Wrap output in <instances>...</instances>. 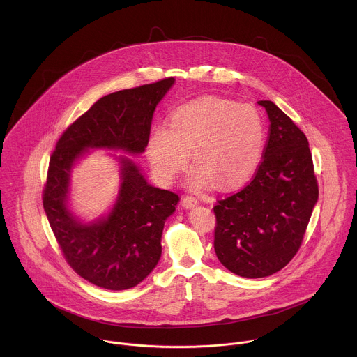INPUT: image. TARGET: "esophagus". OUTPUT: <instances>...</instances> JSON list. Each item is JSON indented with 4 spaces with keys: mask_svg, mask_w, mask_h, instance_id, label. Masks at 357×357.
Here are the masks:
<instances>
[{
    "mask_svg": "<svg viewBox=\"0 0 357 357\" xmlns=\"http://www.w3.org/2000/svg\"><path fill=\"white\" fill-rule=\"evenodd\" d=\"M197 204H199V200H197L196 197H193V196L186 195V196H183V199H182V206H183L185 208H192V207H195V206H197Z\"/></svg>",
    "mask_w": 357,
    "mask_h": 357,
    "instance_id": "obj_1",
    "label": "esophagus"
}]
</instances>
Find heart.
I'll return each mask as SVG.
<instances>
[{
	"label": "heart",
	"instance_id": "b5f03b06",
	"mask_svg": "<svg viewBox=\"0 0 357 357\" xmlns=\"http://www.w3.org/2000/svg\"><path fill=\"white\" fill-rule=\"evenodd\" d=\"M264 125L256 108L220 97H204L178 107L169 128H153L147 155L154 174L172 181L189 161L196 165L189 185L215 183L218 189L243 185L257 169L264 149Z\"/></svg>",
	"mask_w": 357,
	"mask_h": 357
}]
</instances>
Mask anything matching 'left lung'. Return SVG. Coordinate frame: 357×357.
I'll return each mask as SVG.
<instances>
[{"mask_svg":"<svg viewBox=\"0 0 357 357\" xmlns=\"http://www.w3.org/2000/svg\"><path fill=\"white\" fill-rule=\"evenodd\" d=\"M270 132L252 181L217 200L214 249L221 264L245 278L284 268L302 246L319 199L306 135L273 101H259Z\"/></svg>","mask_w":357,"mask_h":357,"instance_id":"1","label":"left lung"}]
</instances>
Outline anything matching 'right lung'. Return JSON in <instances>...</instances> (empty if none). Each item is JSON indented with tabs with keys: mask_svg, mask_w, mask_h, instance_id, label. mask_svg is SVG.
<instances>
[{
	"mask_svg": "<svg viewBox=\"0 0 357 357\" xmlns=\"http://www.w3.org/2000/svg\"><path fill=\"white\" fill-rule=\"evenodd\" d=\"M172 84L174 77H165L101 97L63 130L50 157L44 211L66 263L96 287L129 289L154 270L161 257L164 222L179 196L149 185L123 157L122 185L112 211L105 220L80 224L65 204L72 165L89 147L143 153L153 112Z\"/></svg>",
	"mask_w": 357,
	"mask_h": 357,
	"instance_id": "1",
	"label": "right lung"
}]
</instances>
